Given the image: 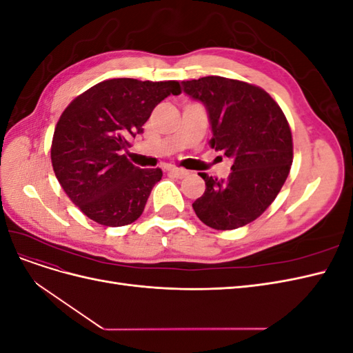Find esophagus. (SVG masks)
Listing matches in <instances>:
<instances>
[{
    "mask_svg": "<svg viewBox=\"0 0 353 353\" xmlns=\"http://www.w3.org/2000/svg\"><path fill=\"white\" fill-rule=\"evenodd\" d=\"M168 170H169V172L172 174L174 176H176V178H184V176L187 175V170H184V169H179V168H175V166H170Z\"/></svg>",
    "mask_w": 353,
    "mask_h": 353,
    "instance_id": "34e87169",
    "label": "esophagus"
}]
</instances>
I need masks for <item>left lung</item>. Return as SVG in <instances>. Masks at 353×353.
Instances as JSON below:
<instances>
[{
	"label": "left lung",
	"instance_id": "left-lung-1",
	"mask_svg": "<svg viewBox=\"0 0 353 353\" xmlns=\"http://www.w3.org/2000/svg\"><path fill=\"white\" fill-rule=\"evenodd\" d=\"M183 87L208 110L210 147L232 159L227 179L200 174L206 190L193 203L196 215L215 230L248 225L271 205L290 172L293 141L285 116L268 92L248 82L205 77Z\"/></svg>",
	"mask_w": 353,
	"mask_h": 353
}]
</instances>
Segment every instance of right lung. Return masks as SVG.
Listing matches in <instances>:
<instances>
[{
    "mask_svg": "<svg viewBox=\"0 0 353 353\" xmlns=\"http://www.w3.org/2000/svg\"><path fill=\"white\" fill-rule=\"evenodd\" d=\"M176 81L131 78L103 81L61 113L51 162L61 188L90 219L105 227L128 225L141 216L162 170L134 166L123 152Z\"/></svg>",
    "mask_w": 353,
    "mask_h": 353,
    "instance_id": "right-lung-1",
    "label": "right lung"
}]
</instances>
